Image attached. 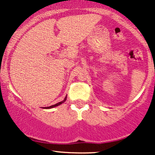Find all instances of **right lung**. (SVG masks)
Returning <instances> with one entry per match:
<instances>
[{
  "label": "right lung",
  "instance_id": "right-lung-1",
  "mask_svg": "<svg viewBox=\"0 0 155 155\" xmlns=\"http://www.w3.org/2000/svg\"><path fill=\"white\" fill-rule=\"evenodd\" d=\"M66 100H67V96L65 97V98H64V101H61V102L58 103V104H54V105L50 106V107H44V108H43V109H51V108H54V107H58V106L61 105V104H63L64 102H65V101H66Z\"/></svg>",
  "mask_w": 155,
  "mask_h": 155
}]
</instances>
